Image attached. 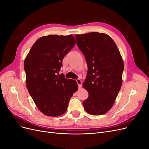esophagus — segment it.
Returning a JSON list of instances; mask_svg holds the SVG:
<instances>
[{
    "instance_id": "1",
    "label": "esophagus",
    "mask_w": 149,
    "mask_h": 149,
    "mask_svg": "<svg viewBox=\"0 0 149 149\" xmlns=\"http://www.w3.org/2000/svg\"><path fill=\"white\" fill-rule=\"evenodd\" d=\"M76 82H77V83H78V84L79 88H80L82 86V81L80 79H78L77 80H76Z\"/></svg>"
}]
</instances>
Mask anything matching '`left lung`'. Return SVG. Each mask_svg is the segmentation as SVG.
Instances as JSON below:
<instances>
[{
	"mask_svg": "<svg viewBox=\"0 0 149 149\" xmlns=\"http://www.w3.org/2000/svg\"><path fill=\"white\" fill-rule=\"evenodd\" d=\"M77 45L85 56L87 76L83 83L89 93L83 101L88 114L99 116L113 106L123 83L124 61L114 40L99 32L76 35Z\"/></svg>",
	"mask_w": 149,
	"mask_h": 149,
	"instance_id": "obj_1",
	"label": "left lung"
}]
</instances>
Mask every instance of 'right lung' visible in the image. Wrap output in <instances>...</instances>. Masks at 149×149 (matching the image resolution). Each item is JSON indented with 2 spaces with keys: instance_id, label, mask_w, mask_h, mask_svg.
<instances>
[{
  "instance_id": "obj_1",
  "label": "right lung",
  "mask_w": 149,
  "mask_h": 149,
  "mask_svg": "<svg viewBox=\"0 0 149 149\" xmlns=\"http://www.w3.org/2000/svg\"><path fill=\"white\" fill-rule=\"evenodd\" d=\"M75 43L72 35L43 36L35 42L25 58L26 88L35 105L45 115L63 114L78 89L76 81L59 74L63 59Z\"/></svg>"
}]
</instances>
